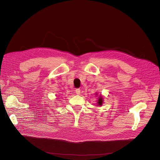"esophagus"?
<instances>
[{"label":"esophagus","mask_w":160,"mask_h":160,"mask_svg":"<svg viewBox=\"0 0 160 160\" xmlns=\"http://www.w3.org/2000/svg\"><path fill=\"white\" fill-rule=\"evenodd\" d=\"M80 89H76V90H75V92H76V94H78V95H79L80 93Z\"/></svg>","instance_id":"esophagus-1"}]
</instances>
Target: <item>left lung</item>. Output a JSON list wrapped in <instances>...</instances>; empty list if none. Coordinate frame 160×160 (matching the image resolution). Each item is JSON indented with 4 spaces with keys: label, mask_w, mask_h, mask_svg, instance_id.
I'll use <instances>...</instances> for the list:
<instances>
[{
    "label": "left lung",
    "mask_w": 160,
    "mask_h": 160,
    "mask_svg": "<svg viewBox=\"0 0 160 160\" xmlns=\"http://www.w3.org/2000/svg\"><path fill=\"white\" fill-rule=\"evenodd\" d=\"M99 104V105H102V97H99V100H98V102H97Z\"/></svg>",
    "instance_id": "left-lung-1"
}]
</instances>
